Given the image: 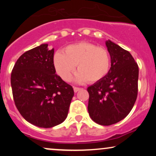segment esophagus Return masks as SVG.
<instances>
[{
    "instance_id": "obj_1",
    "label": "esophagus",
    "mask_w": 156,
    "mask_h": 156,
    "mask_svg": "<svg viewBox=\"0 0 156 156\" xmlns=\"http://www.w3.org/2000/svg\"><path fill=\"white\" fill-rule=\"evenodd\" d=\"M73 89H74V92H78V91L80 90V87H73Z\"/></svg>"
}]
</instances>
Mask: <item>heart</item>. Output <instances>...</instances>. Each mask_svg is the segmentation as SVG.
Segmentation results:
<instances>
[{
    "label": "heart",
    "instance_id": "obj_1",
    "mask_svg": "<svg viewBox=\"0 0 156 156\" xmlns=\"http://www.w3.org/2000/svg\"><path fill=\"white\" fill-rule=\"evenodd\" d=\"M53 63L57 74L65 81H69L76 65L79 71L76 76L78 82L100 81L108 75L111 68V56L107 49L89 42L69 44L64 53L55 52Z\"/></svg>",
    "mask_w": 156,
    "mask_h": 156
}]
</instances>
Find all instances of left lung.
Here are the masks:
<instances>
[{"label":"left lung","mask_w":156,"mask_h":156,"mask_svg":"<svg viewBox=\"0 0 156 156\" xmlns=\"http://www.w3.org/2000/svg\"><path fill=\"white\" fill-rule=\"evenodd\" d=\"M111 56V68L103 79L87 88L88 112L94 122L111 125L128 116L138 94L139 67L126 50L108 40L105 42Z\"/></svg>","instance_id":"8db88e82"}]
</instances>
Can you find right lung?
I'll use <instances>...</instances> for the list:
<instances>
[{"label": "right lung", "instance_id": "obj_1", "mask_svg": "<svg viewBox=\"0 0 156 156\" xmlns=\"http://www.w3.org/2000/svg\"><path fill=\"white\" fill-rule=\"evenodd\" d=\"M42 44L20 56L12 69L14 101L23 117L40 128H52L67 117L74 91L55 74L54 49Z\"/></svg>", "mask_w": 156, "mask_h": 156}]
</instances>
